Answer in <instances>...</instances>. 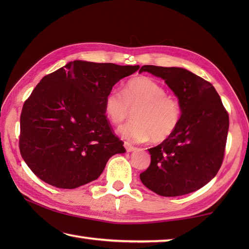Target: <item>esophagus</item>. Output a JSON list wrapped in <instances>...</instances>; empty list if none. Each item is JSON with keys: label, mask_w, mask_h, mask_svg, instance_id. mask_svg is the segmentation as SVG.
<instances>
[{"label": "esophagus", "mask_w": 249, "mask_h": 249, "mask_svg": "<svg viewBox=\"0 0 249 249\" xmlns=\"http://www.w3.org/2000/svg\"><path fill=\"white\" fill-rule=\"evenodd\" d=\"M124 146H125V149H126V151L127 152H133L136 147L133 145V144H130L129 142H124Z\"/></svg>", "instance_id": "1"}]
</instances>
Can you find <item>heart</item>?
Segmentation results:
<instances>
[{"instance_id":"b5f03b06","label":"heart","mask_w":249,"mask_h":249,"mask_svg":"<svg viewBox=\"0 0 249 249\" xmlns=\"http://www.w3.org/2000/svg\"><path fill=\"white\" fill-rule=\"evenodd\" d=\"M104 110L113 125H121L134 111L135 121L121 128L124 138L142 142H162L174 134L182 109L178 100L166 93L160 82L149 77L133 78L122 93L111 89L104 99Z\"/></svg>"}]
</instances>
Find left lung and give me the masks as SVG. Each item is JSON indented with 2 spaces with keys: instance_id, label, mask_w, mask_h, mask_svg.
Wrapping results in <instances>:
<instances>
[{
  "instance_id": "left-lung-1",
  "label": "left lung",
  "mask_w": 249,
  "mask_h": 249,
  "mask_svg": "<svg viewBox=\"0 0 249 249\" xmlns=\"http://www.w3.org/2000/svg\"><path fill=\"white\" fill-rule=\"evenodd\" d=\"M165 80L178 98L182 116L174 134L151 147V163L140 179L162 197L193 193L217 174L223 163L229 115L209 81L179 67L144 65Z\"/></svg>"
}]
</instances>
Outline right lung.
Segmentation results:
<instances>
[{"label":"right lung","instance_id":"right-lung-1","mask_svg":"<svg viewBox=\"0 0 249 249\" xmlns=\"http://www.w3.org/2000/svg\"><path fill=\"white\" fill-rule=\"evenodd\" d=\"M139 67L73 61L41 79L20 115V153L36 177L57 188H77L96 179L111 156L126 152L104 99Z\"/></svg>","mask_w":249,"mask_h":249}]
</instances>
